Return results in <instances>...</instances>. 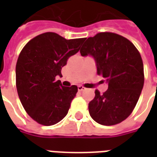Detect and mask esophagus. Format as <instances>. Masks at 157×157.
<instances>
[{
	"label": "esophagus",
	"mask_w": 157,
	"mask_h": 157,
	"mask_svg": "<svg viewBox=\"0 0 157 157\" xmlns=\"http://www.w3.org/2000/svg\"><path fill=\"white\" fill-rule=\"evenodd\" d=\"M86 90V88H85L84 86H78V90L79 91H83V90Z\"/></svg>",
	"instance_id": "34e87169"
}]
</instances>
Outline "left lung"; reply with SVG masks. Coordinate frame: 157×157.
I'll return each instance as SVG.
<instances>
[{
    "mask_svg": "<svg viewBox=\"0 0 157 157\" xmlns=\"http://www.w3.org/2000/svg\"><path fill=\"white\" fill-rule=\"evenodd\" d=\"M82 56L92 55L97 73L108 83L103 94L96 90L89 103V112L103 125L119 124L131 114L144 84V63L133 43L113 33H99L82 45Z\"/></svg>",
    "mask_w": 157,
    "mask_h": 157,
    "instance_id": "left-lung-1",
    "label": "left lung"
}]
</instances>
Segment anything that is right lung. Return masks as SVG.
Listing matches in <instances>:
<instances>
[{
	"label": "right lung",
	"instance_id": "add662e5",
	"mask_svg": "<svg viewBox=\"0 0 157 157\" xmlns=\"http://www.w3.org/2000/svg\"><path fill=\"white\" fill-rule=\"evenodd\" d=\"M85 38L66 40L54 33H45L29 40L16 63V88L29 116L39 124H57L68 112L78 88L62 86L56 76L78 52Z\"/></svg>",
	"mask_w": 157,
	"mask_h": 157
}]
</instances>
